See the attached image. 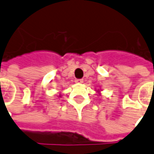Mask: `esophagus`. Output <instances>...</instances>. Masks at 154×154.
<instances>
[{
	"instance_id": "1",
	"label": "esophagus",
	"mask_w": 154,
	"mask_h": 154,
	"mask_svg": "<svg viewBox=\"0 0 154 154\" xmlns=\"http://www.w3.org/2000/svg\"><path fill=\"white\" fill-rule=\"evenodd\" d=\"M76 83H83V79H75Z\"/></svg>"
}]
</instances>
